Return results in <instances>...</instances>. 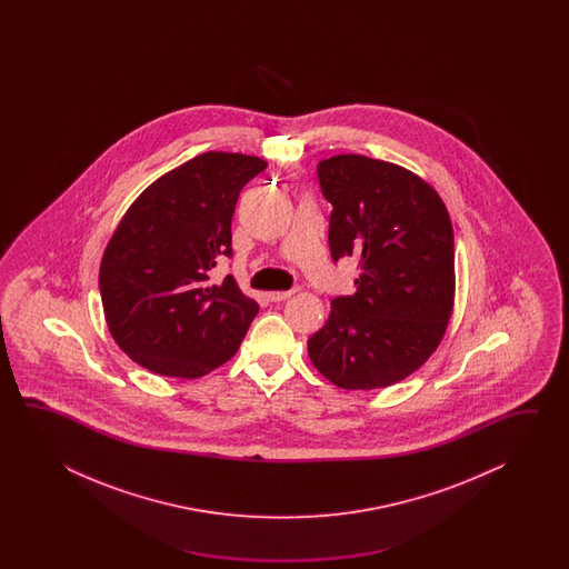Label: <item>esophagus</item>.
I'll list each match as a JSON object with an SVG mask.
<instances>
[{
  "instance_id": "1",
  "label": "esophagus",
  "mask_w": 569,
  "mask_h": 569,
  "mask_svg": "<svg viewBox=\"0 0 569 569\" xmlns=\"http://www.w3.org/2000/svg\"><path fill=\"white\" fill-rule=\"evenodd\" d=\"M292 292H295V290H270V292H268V299L274 302L284 301V299H289Z\"/></svg>"
}]
</instances>
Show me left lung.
Masks as SVG:
<instances>
[{"mask_svg": "<svg viewBox=\"0 0 569 569\" xmlns=\"http://www.w3.org/2000/svg\"><path fill=\"white\" fill-rule=\"evenodd\" d=\"M333 260L358 258L353 295L336 297L307 341L309 358L346 390L390 387L419 370L446 336L456 297L448 207L411 170L338 154L317 164Z\"/></svg>", "mask_w": 569, "mask_h": 569, "instance_id": "1", "label": "left lung"}]
</instances>
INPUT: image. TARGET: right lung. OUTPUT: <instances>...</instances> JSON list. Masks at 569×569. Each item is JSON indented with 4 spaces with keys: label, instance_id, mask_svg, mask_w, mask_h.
<instances>
[{
    "label": "right lung",
    "instance_id": "1",
    "mask_svg": "<svg viewBox=\"0 0 569 569\" xmlns=\"http://www.w3.org/2000/svg\"><path fill=\"white\" fill-rule=\"evenodd\" d=\"M267 160L203 152L146 187L111 233L99 267L109 333L158 376L199 378L228 362L258 313L233 277L209 282L231 256L243 184Z\"/></svg>",
    "mask_w": 569,
    "mask_h": 569
}]
</instances>
